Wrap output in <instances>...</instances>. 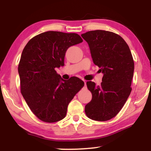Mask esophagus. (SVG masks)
<instances>
[{"label": "esophagus", "mask_w": 151, "mask_h": 151, "mask_svg": "<svg viewBox=\"0 0 151 151\" xmlns=\"http://www.w3.org/2000/svg\"><path fill=\"white\" fill-rule=\"evenodd\" d=\"M83 81H84V86H86V80H83Z\"/></svg>", "instance_id": "esophagus-1"}]
</instances>
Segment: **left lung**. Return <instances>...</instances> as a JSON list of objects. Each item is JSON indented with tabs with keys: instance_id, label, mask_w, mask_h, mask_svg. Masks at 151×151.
Masks as SVG:
<instances>
[{
	"instance_id": "1",
	"label": "left lung",
	"mask_w": 151,
	"mask_h": 151,
	"mask_svg": "<svg viewBox=\"0 0 151 151\" xmlns=\"http://www.w3.org/2000/svg\"><path fill=\"white\" fill-rule=\"evenodd\" d=\"M81 36L88 43L93 62L103 73L100 86L86 82L92 100L85 106V113L93 120H109L120 111L131 92L133 56L124 40L113 32L90 31Z\"/></svg>"
}]
</instances>
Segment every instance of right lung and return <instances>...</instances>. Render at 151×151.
<instances>
[{"label":"right lung","mask_w":151,"mask_h":151,"mask_svg":"<svg viewBox=\"0 0 151 151\" xmlns=\"http://www.w3.org/2000/svg\"><path fill=\"white\" fill-rule=\"evenodd\" d=\"M82 41L75 33L49 31L34 37L24 47L18 68L21 93L40 120L63 119L69 102L84 86L78 78L65 80L55 70L65 65L67 49Z\"/></svg>","instance_id":"obj_1"}]
</instances>
